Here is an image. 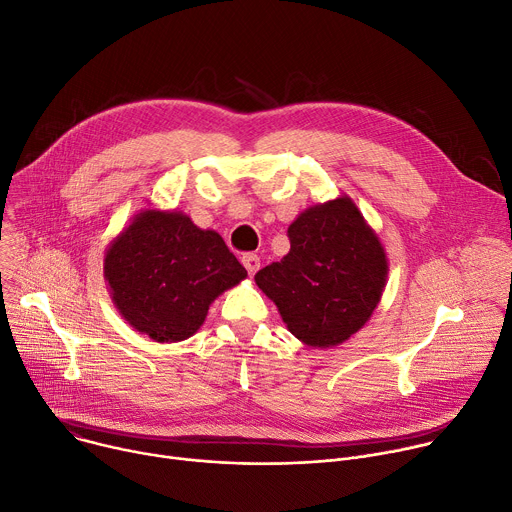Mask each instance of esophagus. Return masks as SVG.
Instances as JSON below:
<instances>
[{
	"label": "esophagus",
	"mask_w": 512,
	"mask_h": 512,
	"mask_svg": "<svg viewBox=\"0 0 512 512\" xmlns=\"http://www.w3.org/2000/svg\"><path fill=\"white\" fill-rule=\"evenodd\" d=\"M243 265L249 271V275H255L257 269L261 267V261H259V257L255 253H247V255H243Z\"/></svg>",
	"instance_id": "1"
}]
</instances>
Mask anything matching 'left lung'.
Wrapping results in <instances>:
<instances>
[{"mask_svg": "<svg viewBox=\"0 0 512 512\" xmlns=\"http://www.w3.org/2000/svg\"><path fill=\"white\" fill-rule=\"evenodd\" d=\"M289 253L255 275L287 330L308 346L342 344L381 302L389 263L348 196L304 210L287 229Z\"/></svg>", "mask_w": 512, "mask_h": 512, "instance_id": "1", "label": "left lung"}]
</instances>
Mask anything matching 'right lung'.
Listing matches in <instances>:
<instances>
[{
	"mask_svg": "<svg viewBox=\"0 0 512 512\" xmlns=\"http://www.w3.org/2000/svg\"><path fill=\"white\" fill-rule=\"evenodd\" d=\"M103 273L119 314L156 342L190 338L208 306L247 277L216 231L178 210L145 208L105 251Z\"/></svg>",
	"mask_w": 512,
	"mask_h": 512,
	"instance_id": "add662e5",
	"label": "right lung"
}]
</instances>
